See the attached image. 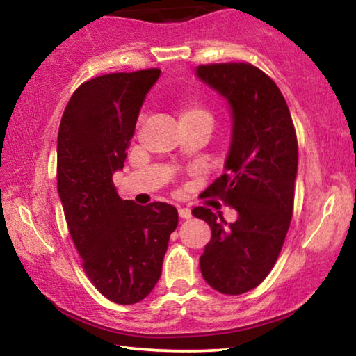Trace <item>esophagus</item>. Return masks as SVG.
I'll use <instances>...</instances> for the list:
<instances>
[{"label":"esophagus","instance_id":"esophagus-1","mask_svg":"<svg viewBox=\"0 0 356 356\" xmlns=\"http://www.w3.org/2000/svg\"><path fill=\"white\" fill-rule=\"evenodd\" d=\"M179 216L182 219H190L192 218V211H190V208H179Z\"/></svg>","mask_w":356,"mask_h":356}]
</instances>
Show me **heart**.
I'll return each mask as SVG.
<instances>
[{"instance_id": "1", "label": "heart", "mask_w": 356, "mask_h": 356, "mask_svg": "<svg viewBox=\"0 0 356 356\" xmlns=\"http://www.w3.org/2000/svg\"><path fill=\"white\" fill-rule=\"evenodd\" d=\"M195 119H203V121L211 122V113L200 104H188L180 111V121H195Z\"/></svg>"}]
</instances>
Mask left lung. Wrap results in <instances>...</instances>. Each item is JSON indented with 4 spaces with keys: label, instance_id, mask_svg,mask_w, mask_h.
I'll return each instance as SVG.
<instances>
[{
    "label": "left lung",
    "instance_id": "8db88e82",
    "mask_svg": "<svg viewBox=\"0 0 356 356\" xmlns=\"http://www.w3.org/2000/svg\"><path fill=\"white\" fill-rule=\"evenodd\" d=\"M197 77L226 99L232 138L224 174L204 190L237 211L234 222L198 207L211 227L200 271L218 292L240 295L271 273L293 211L298 145L285 98L273 79L247 63L198 66Z\"/></svg>",
    "mask_w": 356,
    "mask_h": 356
}]
</instances>
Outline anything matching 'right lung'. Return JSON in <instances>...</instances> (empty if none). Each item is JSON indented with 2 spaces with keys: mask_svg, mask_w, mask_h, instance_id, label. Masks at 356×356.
I'll list each match as a JSON object with an SVG mask.
<instances>
[{
  "mask_svg": "<svg viewBox=\"0 0 356 356\" xmlns=\"http://www.w3.org/2000/svg\"><path fill=\"white\" fill-rule=\"evenodd\" d=\"M159 69L118 72L80 85L58 132V193L69 234L95 287L119 305L142 302L161 277L179 216L172 204L122 200L124 168L145 97Z\"/></svg>",
  "mask_w": 356,
  "mask_h": 356,
  "instance_id": "add662e5",
  "label": "right lung"
}]
</instances>
